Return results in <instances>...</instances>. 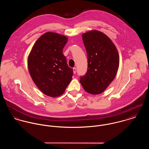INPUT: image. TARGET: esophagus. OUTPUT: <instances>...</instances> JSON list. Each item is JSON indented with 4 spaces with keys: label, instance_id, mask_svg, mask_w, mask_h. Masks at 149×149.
Masks as SVG:
<instances>
[{
    "label": "esophagus",
    "instance_id": "34e87169",
    "mask_svg": "<svg viewBox=\"0 0 149 149\" xmlns=\"http://www.w3.org/2000/svg\"><path fill=\"white\" fill-rule=\"evenodd\" d=\"M73 73H74V74H75V73H76V68H73Z\"/></svg>",
    "mask_w": 149,
    "mask_h": 149
}]
</instances>
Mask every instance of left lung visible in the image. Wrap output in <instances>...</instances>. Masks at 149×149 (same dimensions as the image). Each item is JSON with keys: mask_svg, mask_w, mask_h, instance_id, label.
I'll list each match as a JSON object with an SVG mask.
<instances>
[{"mask_svg": "<svg viewBox=\"0 0 149 149\" xmlns=\"http://www.w3.org/2000/svg\"><path fill=\"white\" fill-rule=\"evenodd\" d=\"M88 56V70L80 82L91 95H99L114 79L119 67L118 51L111 39L102 32L89 31L82 35Z\"/></svg>", "mask_w": 149, "mask_h": 149, "instance_id": "8db88e82", "label": "left lung"}]
</instances>
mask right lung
Segmentation results:
<instances>
[{
  "mask_svg": "<svg viewBox=\"0 0 149 149\" xmlns=\"http://www.w3.org/2000/svg\"><path fill=\"white\" fill-rule=\"evenodd\" d=\"M68 38L47 32L35 42L27 59L28 68L35 85L44 95H63L72 80L73 69L68 67L63 49Z\"/></svg>",
  "mask_w": 149,
  "mask_h": 149,
  "instance_id": "1",
  "label": "right lung"
}]
</instances>
